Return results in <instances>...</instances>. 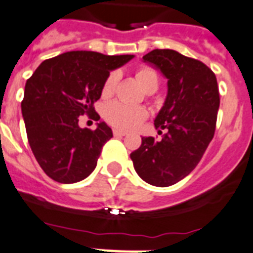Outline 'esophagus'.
Returning <instances> with one entry per match:
<instances>
[{"instance_id":"34e87169","label":"esophagus","mask_w":253,"mask_h":253,"mask_svg":"<svg viewBox=\"0 0 253 253\" xmlns=\"http://www.w3.org/2000/svg\"><path fill=\"white\" fill-rule=\"evenodd\" d=\"M112 133H114L115 137H119V135H125V134H126V131L120 130V129H114V130H112Z\"/></svg>"}]
</instances>
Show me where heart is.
<instances>
[{
    "label": "heart",
    "mask_w": 253,
    "mask_h": 253,
    "mask_svg": "<svg viewBox=\"0 0 253 253\" xmlns=\"http://www.w3.org/2000/svg\"><path fill=\"white\" fill-rule=\"evenodd\" d=\"M135 77L142 87L149 93L155 91L159 86V76L156 74V71L150 67H139L135 72ZM118 79L119 74L116 71H112L107 75L102 85V97L110 98L115 93ZM147 115L149 112L143 106H129L122 102H111L106 104L103 108V116L106 122L115 128L124 129V130L138 126L143 120H146Z\"/></svg>",
    "instance_id": "obj_1"
}]
</instances>
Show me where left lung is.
<instances>
[{
	"label": "left lung",
	"instance_id": "1",
	"mask_svg": "<svg viewBox=\"0 0 253 253\" xmlns=\"http://www.w3.org/2000/svg\"><path fill=\"white\" fill-rule=\"evenodd\" d=\"M143 60L168 79L166 102L154 120L155 128L164 134L160 141L143 137L130 159L143 181L167 187L198 166L213 138L220 93L211 68L176 50L155 49Z\"/></svg>",
	"mask_w": 253,
	"mask_h": 253
}]
</instances>
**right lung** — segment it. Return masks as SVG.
<instances>
[{"mask_svg":"<svg viewBox=\"0 0 253 253\" xmlns=\"http://www.w3.org/2000/svg\"><path fill=\"white\" fill-rule=\"evenodd\" d=\"M131 58L68 51L43 60L27 80L22 101L27 137L37 163L50 178L75 183L95 169L112 130L103 122L94 130L83 129L79 119L86 114L99 120L93 104L101 98L104 79Z\"/></svg>","mask_w":253,"mask_h":253,"instance_id":"obj_1","label":"right lung"}]
</instances>
